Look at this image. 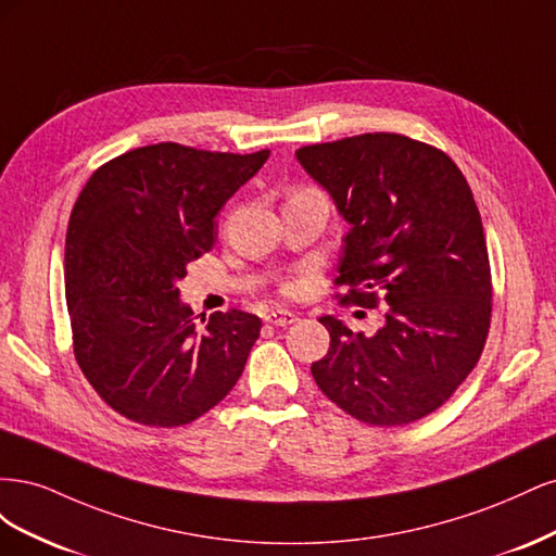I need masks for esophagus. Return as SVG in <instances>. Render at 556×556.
I'll list each match as a JSON object with an SVG mask.
<instances>
[{
  "mask_svg": "<svg viewBox=\"0 0 556 556\" xmlns=\"http://www.w3.org/2000/svg\"><path fill=\"white\" fill-rule=\"evenodd\" d=\"M296 319L299 317L292 311H285V308H274L264 315V323L271 327H290L296 323Z\"/></svg>",
  "mask_w": 556,
  "mask_h": 556,
  "instance_id": "34e87169",
  "label": "esophagus"
}]
</instances>
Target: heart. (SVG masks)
<instances>
[{
    "mask_svg": "<svg viewBox=\"0 0 556 556\" xmlns=\"http://www.w3.org/2000/svg\"><path fill=\"white\" fill-rule=\"evenodd\" d=\"M296 192H306V190H296ZM288 290H294V285H288Z\"/></svg>",
    "mask_w": 556,
    "mask_h": 556,
    "instance_id": "heart-1",
    "label": "heart"
}]
</instances>
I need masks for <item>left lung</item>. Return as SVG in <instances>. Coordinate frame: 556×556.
Returning <instances> with one entry per match:
<instances>
[{
	"label": "left lung",
	"mask_w": 556,
	"mask_h": 556,
	"mask_svg": "<svg viewBox=\"0 0 556 556\" xmlns=\"http://www.w3.org/2000/svg\"><path fill=\"white\" fill-rule=\"evenodd\" d=\"M296 160L350 225L341 301L387 304L374 336L319 317L331 343L311 374L359 422L422 419L473 371L490 333L492 271L473 192L443 150L403 134L304 146Z\"/></svg>",
	"instance_id": "1"
}]
</instances>
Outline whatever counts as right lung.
<instances>
[{
	"mask_svg": "<svg viewBox=\"0 0 556 556\" xmlns=\"http://www.w3.org/2000/svg\"><path fill=\"white\" fill-rule=\"evenodd\" d=\"M266 160L268 150L233 155L166 141L102 164L78 194L64 245L74 355L94 392L131 422L190 425L241 378L262 319L217 311L199 329L176 282L213 248L215 215Z\"/></svg>",
	"mask_w": 556,
	"mask_h": 556,
	"instance_id": "add662e5",
	"label": "right lung"
}]
</instances>
